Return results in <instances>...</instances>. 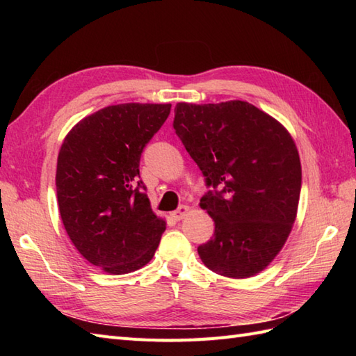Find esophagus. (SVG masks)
I'll return each instance as SVG.
<instances>
[{
    "instance_id": "1",
    "label": "esophagus",
    "mask_w": 356,
    "mask_h": 356,
    "mask_svg": "<svg viewBox=\"0 0 356 356\" xmlns=\"http://www.w3.org/2000/svg\"><path fill=\"white\" fill-rule=\"evenodd\" d=\"M188 213H190V207H186V205L179 207V208L172 213L174 220H182V218H184Z\"/></svg>"
}]
</instances>
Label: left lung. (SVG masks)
Segmentation results:
<instances>
[{
	"label": "left lung",
	"mask_w": 356,
	"mask_h": 356,
	"mask_svg": "<svg viewBox=\"0 0 356 356\" xmlns=\"http://www.w3.org/2000/svg\"><path fill=\"white\" fill-rule=\"evenodd\" d=\"M174 130L211 190L200 207L214 237L197 248L216 274H259L283 248L297 217L301 163L286 128L245 101L174 108Z\"/></svg>",
	"instance_id": "left-lung-1"
}]
</instances>
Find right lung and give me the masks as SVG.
<instances>
[{
  "instance_id": "1",
  "label": "right lung",
  "mask_w": 356,
  "mask_h": 356,
  "mask_svg": "<svg viewBox=\"0 0 356 356\" xmlns=\"http://www.w3.org/2000/svg\"><path fill=\"white\" fill-rule=\"evenodd\" d=\"M171 104L110 105L65 136L56 166L64 228L79 254L108 274H128L153 259L166 228L139 179L142 151Z\"/></svg>"
}]
</instances>
